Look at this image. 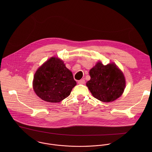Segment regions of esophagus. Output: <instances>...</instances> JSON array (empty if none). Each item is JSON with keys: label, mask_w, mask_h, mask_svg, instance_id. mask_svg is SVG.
<instances>
[{"label": "esophagus", "mask_w": 152, "mask_h": 152, "mask_svg": "<svg viewBox=\"0 0 152 152\" xmlns=\"http://www.w3.org/2000/svg\"><path fill=\"white\" fill-rule=\"evenodd\" d=\"M78 83L79 84H84L86 83V81H85V80L84 79H83V80H79Z\"/></svg>", "instance_id": "obj_1"}]
</instances>
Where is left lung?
<instances>
[{
    "label": "left lung",
    "instance_id": "obj_1",
    "mask_svg": "<svg viewBox=\"0 0 152 152\" xmlns=\"http://www.w3.org/2000/svg\"><path fill=\"white\" fill-rule=\"evenodd\" d=\"M89 75L86 86L93 96L102 102H112L124 92V74L114 63L104 65L99 61L89 70Z\"/></svg>",
    "mask_w": 152,
    "mask_h": 152
}]
</instances>
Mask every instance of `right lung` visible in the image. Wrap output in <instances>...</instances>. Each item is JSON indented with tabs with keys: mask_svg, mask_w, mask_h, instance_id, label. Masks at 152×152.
I'll list each match as a JSON object with an SVG mask.
<instances>
[{
	"mask_svg": "<svg viewBox=\"0 0 152 152\" xmlns=\"http://www.w3.org/2000/svg\"><path fill=\"white\" fill-rule=\"evenodd\" d=\"M77 85L72 72L59 58L52 57L34 74L33 88L36 94L48 102H60L68 97Z\"/></svg>",
	"mask_w": 152,
	"mask_h": 152,
	"instance_id": "obj_1",
	"label": "right lung"
}]
</instances>
